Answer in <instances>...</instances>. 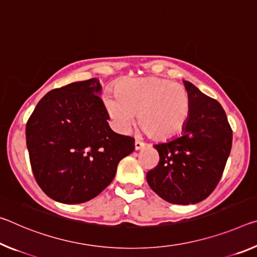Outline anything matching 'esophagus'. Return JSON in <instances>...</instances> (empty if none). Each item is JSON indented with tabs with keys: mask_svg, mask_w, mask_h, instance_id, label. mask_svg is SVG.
I'll list each match as a JSON object with an SVG mask.
<instances>
[{
	"mask_svg": "<svg viewBox=\"0 0 257 257\" xmlns=\"http://www.w3.org/2000/svg\"><path fill=\"white\" fill-rule=\"evenodd\" d=\"M144 143H142V142L140 141H135V150H141L142 148H144Z\"/></svg>",
	"mask_w": 257,
	"mask_h": 257,
	"instance_id": "1",
	"label": "esophagus"
}]
</instances>
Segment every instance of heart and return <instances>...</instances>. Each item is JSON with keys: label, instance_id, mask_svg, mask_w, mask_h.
<instances>
[{"label": "heart", "instance_id": "b5f03b06", "mask_svg": "<svg viewBox=\"0 0 257 257\" xmlns=\"http://www.w3.org/2000/svg\"><path fill=\"white\" fill-rule=\"evenodd\" d=\"M104 99L107 113L121 130L138 114V125L154 141H169L184 132L190 116V96L181 84L157 76L125 77Z\"/></svg>", "mask_w": 257, "mask_h": 257}]
</instances>
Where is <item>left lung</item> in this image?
I'll return each instance as SVG.
<instances>
[{
  "mask_svg": "<svg viewBox=\"0 0 257 257\" xmlns=\"http://www.w3.org/2000/svg\"><path fill=\"white\" fill-rule=\"evenodd\" d=\"M190 116L181 137L154 145L159 164L146 174L151 189L170 203L205 200L217 186L232 146L225 111L189 81Z\"/></svg>",
  "mask_w": 257,
  "mask_h": 257,
  "instance_id": "left-lung-1",
  "label": "left lung"
}]
</instances>
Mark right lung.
<instances>
[{"label":"right lung","mask_w":257,"mask_h":257,"mask_svg":"<svg viewBox=\"0 0 257 257\" xmlns=\"http://www.w3.org/2000/svg\"><path fill=\"white\" fill-rule=\"evenodd\" d=\"M92 79L54 89L26 123V144L39 186L54 200L82 203L113 181L121 159L135 149L133 137L109 128L108 113Z\"/></svg>","instance_id":"1"}]
</instances>
